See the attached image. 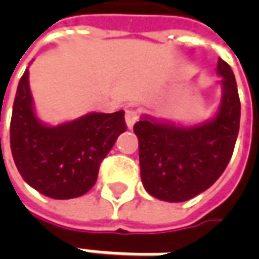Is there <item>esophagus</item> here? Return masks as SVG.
<instances>
[{"label":"esophagus","mask_w":259,"mask_h":259,"mask_svg":"<svg viewBox=\"0 0 259 259\" xmlns=\"http://www.w3.org/2000/svg\"><path fill=\"white\" fill-rule=\"evenodd\" d=\"M138 118H140V111H138V109H135V108H128V109L125 111V122H126V126H128V128H133L135 122L138 121Z\"/></svg>","instance_id":"1"}]
</instances>
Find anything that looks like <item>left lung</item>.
Returning a JSON list of instances; mask_svg holds the SVG:
<instances>
[{
    "mask_svg": "<svg viewBox=\"0 0 259 259\" xmlns=\"http://www.w3.org/2000/svg\"><path fill=\"white\" fill-rule=\"evenodd\" d=\"M222 101L212 121L194 126L157 122L143 116L134 125L140 141V168L145 190L165 202H184L221 177L239 133L241 102L235 75L219 57Z\"/></svg>",
    "mask_w": 259,
    "mask_h": 259,
    "instance_id": "1",
    "label": "left lung"
}]
</instances>
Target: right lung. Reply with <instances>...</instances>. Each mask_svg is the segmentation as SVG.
<instances>
[{
    "label": "right lung",
    "mask_w": 259,
    "mask_h": 259,
    "mask_svg": "<svg viewBox=\"0 0 259 259\" xmlns=\"http://www.w3.org/2000/svg\"><path fill=\"white\" fill-rule=\"evenodd\" d=\"M126 130L124 111L88 114L47 126L33 109L28 69L21 76L10 125L14 163L27 183L52 199H73L92 189L99 165Z\"/></svg>",
    "instance_id": "1"
}]
</instances>
